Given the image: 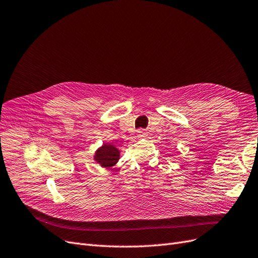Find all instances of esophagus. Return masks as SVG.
I'll list each match as a JSON object with an SVG mask.
<instances>
[{
	"label": "esophagus",
	"instance_id": "esophagus-1",
	"mask_svg": "<svg viewBox=\"0 0 258 258\" xmlns=\"http://www.w3.org/2000/svg\"><path fill=\"white\" fill-rule=\"evenodd\" d=\"M146 136H147V134H146L145 130H143V129H139L138 130V137L139 138H144Z\"/></svg>",
	"mask_w": 258,
	"mask_h": 258
}]
</instances>
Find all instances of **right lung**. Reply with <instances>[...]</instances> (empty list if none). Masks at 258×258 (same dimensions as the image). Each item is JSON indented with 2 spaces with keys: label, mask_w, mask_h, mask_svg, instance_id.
Here are the masks:
<instances>
[{
  "label": "right lung",
  "mask_w": 258,
  "mask_h": 258,
  "mask_svg": "<svg viewBox=\"0 0 258 258\" xmlns=\"http://www.w3.org/2000/svg\"><path fill=\"white\" fill-rule=\"evenodd\" d=\"M120 158V151L113 144L104 143L100 146L93 155L95 160L100 167L112 169Z\"/></svg>",
  "instance_id": "add662e5"
}]
</instances>
